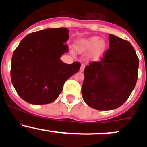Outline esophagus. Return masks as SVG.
I'll list each match as a JSON object with an SVG mask.
<instances>
[{
  "label": "esophagus",
  "instance_id": "1",
  "mask_svg": "<svg viewBox=\"0 0 147 147\" xmlns=\"http://www.w3.org/2000/svg\"><path fill=\"white\" fill-rule=\"evenodd\" d=\"M84 67H85V66H84V64L81 65V67H80V72H83V71H84Z\"/></svg>",
  "mask_w": 147,
  "mask_h": 147
}]
</instances>
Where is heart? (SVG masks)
Returning a JSON list of instances; mask_svg holds the SVG:
<instances>
[{"instance_id": "heart-1", "label": "heart", "mask_w": 147, "mask_h": 147, "mask_svg": "<svg viewBox=\"0 0 147 147\" xmlns=\"http://www.w3.org/2000/svg\"><path fill=\"white\" fill-rule=\"evenodd\" d=\"M105 46V42L100 40V38L97 37H92L79 41L76 45V49L80 53H84L95 48L93 53L92 57L94 59H97L103 53Z\"/></svg>"}]
</instances>
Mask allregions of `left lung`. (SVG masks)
Masks as SVG:
<instances>
[{
    "label": "left lung",
    "instance_id": "obj_1",
    "mask_svg": "<svg viewBox=\"0 0 147 147\" xmlns=\"http://www.w3.org/2000/svg\"><path fill=\"white\" fill-rule=\"evenodd\" d=\"M109 47L99 62L84 68L82 94L87 105L97 110L119 107L134 90L139 58L129 41L110 34Z\"/></svg>",
    "mask_w": 147,
    "mask_h": 147
}]
</instances>
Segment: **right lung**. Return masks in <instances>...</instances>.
Wrapping results in <instances>:
<instances>
[{
	"instance_id": "1",
	"label": "right lung",
	"mask_w": 147,
	"mask_h": 147,
	"mask_svg": "<svg viewBox=\"0 0 147 147\" xmlns=\"http://www.w3.org/2000/svg\"><path fill=\"white\" fill-rule=\"evenodd\" d=\"M69 30L49 28L28 34L13 52L10 77L18 95L28 103L54 102L64 83L80 68V63L66 64L60 57L67 53Z\"/></svg>"
}]
</instances>
